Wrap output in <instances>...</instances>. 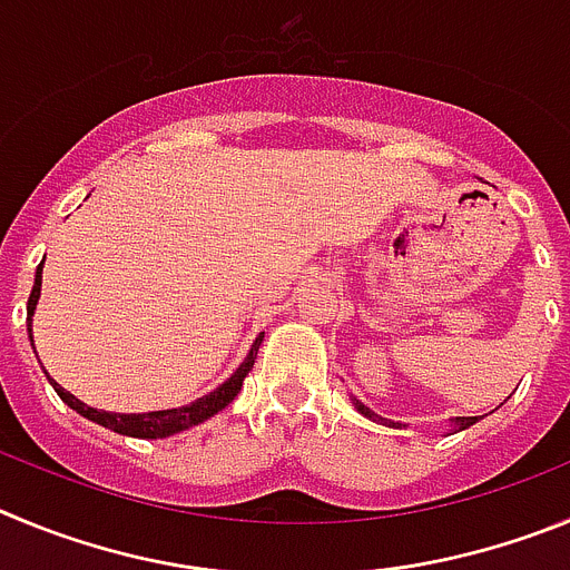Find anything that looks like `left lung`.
Segmentation results:
<instances>
[{
    "label": "left lung",
    "mask_w": 570,
    "mask_h": 570,
    "mask_svg": "<svg viewBox=\"0 0 570 570\" xmlns=\"http://www.w3.org/2000/svg\"><path fill=\"white\" fill-rule=\"evenodd\" d=\"M352 406H355L357 412L363 414V417L374 420V423H383V425H389V429H403V423H394V420H386V417H381V414H374L372 409L363 406V403H361V400H357V397H352ZM476 420H480V417H451V429H449V432H451V434L463 432V429H469V425H474Z\"/></svg>",
    "instance_id": "obj_1"
}]
</instances>
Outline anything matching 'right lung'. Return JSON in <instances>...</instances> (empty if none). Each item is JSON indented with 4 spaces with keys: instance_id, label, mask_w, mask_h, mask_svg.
Wrapping results in <instances>:
<instances>
[{
    "instance_id": "right-lung-1",
    "label": "right lung",
    "mask_w": 570,
    "mask_h": 570,
    "mask_svg": "<svg viewBox=\"0 0 570 570\" xmlns=\"http://www.w3.org/2000/svg\"><path fill=\"white\" fill-rule=\"evenodd\" d=\"M42 264H45V261H42ZM42 264H39V269H36L33 292H30V297H28V337H30V346H33V330H30V323H33V312H36V304H39V295H42ZM261 341H264V332L255 337L253 348L247 352L244 363H240V366L235 368L233 374H229L222 386L213 389V392L204 394V397L193 400V403H187V406L164 409V412H141V414L101 412V409L87 406V403H81L79 397H73L70 392H65V389H61L59 383L50 377V374H48V381H50V386L56 389V394H59V397L65 400V403H68L73 412H79L81 417H87V420H94V423L105 425V429H110V432L127 434V438H138V440L170 438V434L187 432V429H193V425L204 423V420H209L213 414H218L222 409H227L229 403L238 397L240 386H244V377H247L249 368H253V363H255V357H258Z\"/></svg>"
}]
</instances>
